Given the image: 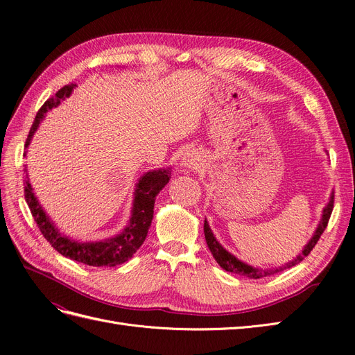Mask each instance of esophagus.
I'll list each match as a JSON object with an SVG mask.
<instances>
[{
  "instance_id": "obj_1",
  "label": "esophagus",
  "mask_w": 355,
  "mask_h": 355,
  "mask_svg": "<svg viewBox=\"0 0 355 355\" xmlns=\"http://www.w3.org/2000/svg\"><path fill=\"white\" fill-rule=\"evenodd\" d=\"M181 164L186 169L191 171V169H196L200 165V157L196 153H186L184 156H182Z\"/></svg>"
}]
</instances>
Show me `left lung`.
Returning a JSON list of instances; mask_svg holds the SVG:
<instances>
[{
	"label": "left lung",
	"mask_w": 355,
	"mask_h": 355,
	"mask_svg": "<svg viewBox=\"0 0 355 355\" xmlns=\"http://www.w3.org/2000/svg\"><path fill=\"white\" fill-rule=\"evenodd\" d=\"M332 209H334V193L331 196L329 202H327V205L323 207L322 211V218L319 220V225L316 228V231H314L313 237L309 240V243L304 245L303 252H301L295 259H293L291 261H288V263L282 265V266H278V268H269V269H261V268H254V266H250L244 263V261H241L240 259L235 257L234 254H231L228 250H225L224 247L220 245V243L216 240V237L214 235L211 227H209L207 220L205 219V239H206V243H207V247L209 250H211V253L214 254L215 260L218 261V265L225 269L227 272H231V273H237V275H241V277H247V278H252V279H260V278H265V277H270V275H275L278 273L281 270H285V269H290L295 265H298L301 260H303L304 257H307L310 254V252L313 250V247L318 244L320 235L323 234L324 228L327 227V222H329V218H331V214H332Z\"/></svg>",
	"instance_id": "1"
}]
</instances>
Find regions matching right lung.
I'll list each match as a JSON object with an SVG mask.
<instances>
[{
    "mask_svg": "<svg viewBox=\"0 0 355 355\" xmlns=\"http://www.w3.org/2000/svg\"><path fill=\"white\" fill-rule=\"evenodd\" d=\"M76 85H67L61 87L55 96L49 98L41 110L37 111L35 121L31 127L29 136L26 139L24 148H28L33 135L45 118L46 112L52 108H57L61 101L67 99ZM26 156V153H24ZM24 173L28 169L24 168ZM171 178V168H159L152 169L149 173H144L139 181L136 182L135 189V199L133 207H131V216L125 228L114 235L111 239H105L99 241H76L69 239L67 235H62L60 230L54 225V222L46 215V212L39 205L36 196L33 193L32 184L29 182L28 174H26L24 182V199L28 202V206L32 212V216L37 224V228L41 230L44 237L48 243L55 248V250L62 254L64 257H69L71 260L80 261V263L89 266H116L121 265L128 259L133 257V254L139 250L143 241L146 240L148 231L150 228L152 219H153V206L156 196L168 184Z\"/></svg>",
    "mask_w": 355,
    "mask_h": 355,
    "instance_id": "obj_1",
    "label": "right lung"
}]
</instances>
